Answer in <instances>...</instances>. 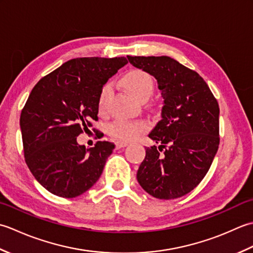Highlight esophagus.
Listing matches in <instances>:
<instances>
[{
    "instance_id": "obj_1",
    "label": "esophagus",
    "mask_w": 253,
    "mask_h": 253,
    "mask_svg": "<svg viewBox=\"0 0 253 253\" xmlns=\"http://www.w3.org/2000/svg\"><path fill=\"white\" fill-rule=\"evenodd\" d=\"M127 144H128V143L125 142V141H116V142H115V147H116V149H121V148L126 147Z\"/></svg>"
}]
</instances>
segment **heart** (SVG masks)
<instances>
[{
	"label": "heart",
	"mask_w": 253,
	"mask_h": 253,
	"mask_svg": "<svg viewBox=\"0 0 253 253\" xmlns=\"http://www.w3.org/2000/svg\"><path fill=\"white\" fill-rule=\"evenodd\" d=\"M123 82L129 92L138 100L149 99L150 95L153 93L154 80L151 75L143 69H132L128 72L124 76ZM112 92V83L109 82L102 85L98 96V110L100 113L106 112ZM147 128V123L143 121H127L124 118H117L110 124L109 132L112 137L118 140L129 141L136 139Z\"/></svg>",
	"instance_id": "obj_1"
}]
</instances>
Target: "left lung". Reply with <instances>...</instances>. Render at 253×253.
Masks as SVG:
<instances>
[{
    "label": "left lung",
    "instance_id": "8db88e82",
    "mask_svg": "<svg viewBox=\"0 0 253 253\" xmlns=\"http://www.w3.org/2000/svg\"><path fill=\"white\" fill-rule=\"evenodd\" d=\"M128 61L158 80L164 99L162 120L149 137L137 179L158 199L180 198L200 184L219 144V107L197 72L169 56H130Z\"/></svg>",
    "mask_w": 253,
    "mask_h": 253
}]
</instances>
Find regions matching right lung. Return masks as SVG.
<instances>
[{"label": "right lung", "mask_w": 253, "mask_h": 253, "mask_svg": "<svg viewBox=\"0 0 253 253\" xmlns=\"http://www.w3.org/2000/svg\"><path fill=\"white\" fill-rule=\"evenodd\" d=\"M126 64L124 56L73 58L31 90L20 114L25 162L53 195L78 197L100 178L114 143L96 141L85 149L76 137L98 121L102 85Z\"/></svg>", "instance_id": "add662e5"}]
</instances>
